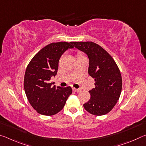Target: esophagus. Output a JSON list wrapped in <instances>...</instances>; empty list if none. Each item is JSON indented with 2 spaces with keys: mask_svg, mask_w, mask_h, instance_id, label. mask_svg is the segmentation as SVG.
Wrapping results in <instances>:
<instances>
[{
  "mask_svg": "<svg viewBox=\"0 0 146 146\" xmlns=\"http://www.w3.org/2000/svg\"><path fill=\"white\" fill-rule=\"evenodd\" d=\"M72 90H73V91H75V92H79V91H81L80 89H76V88H73Z\"/></svg>",
  "mask_w": 146,
  "mask_h": 146,
  "instance_id": "1",
  "label": "esophagus"
}]
</instances>
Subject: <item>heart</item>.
<instances>
[{"mask_svg": "<svg viewBox=\"0 0 146 146\" xmlns=\"http://www.w3.org/2000/svg\"><path fill=\"white\" fill-rule=\"evenodd\" d=\"M80 56H82V55H80V54H78V57H80Z\"/></svg>", "mask_w": 146, "mask_h": 146, "instance_id": "b5f03b06", "label": "heart"}]
</instances>
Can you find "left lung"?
Masks as SVG:
<instances>
[{
	"label": "left lung",
	"mask_w": 146,
	"mask_h": 146,
	"mask_svg": "<svg viewBox=\"0 0 146 146\" xmlns=\"http://www.w3.org/2000/svg\"><path fill=\"white\" fill-rule=\"evenodd\" d=\"M89 58L88 73L95 78V88L89 91L91 98L84 104L90 113L101 116L108 113L119 99L122 91V76L112 56L93 42H72Z\"/></svg>",
	"instance_id": "1"
}]
</instances>
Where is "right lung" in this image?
Instances as JSON below:
<instances>
[{"mask_svg":"<svg viewBox=\"0 0 146 146\" xmlns=\"http://www.w3.org/2000/svg\"><path fill=\"white\" fill-rule=\"evenodd\" d=\"M72 42L51 43L35 55L27 66L24 80L26 97L39 114L51 116L62 110L72 93L70 86L56 87L49 82L57 73L58 61L68 49L73 48Z\"/></svg>","mask_w":146,"mask_h":146,"instance_id":"1","label":"right lung"}]
</instances>
